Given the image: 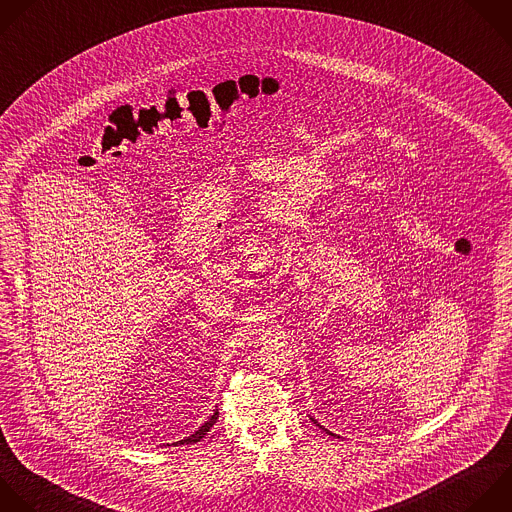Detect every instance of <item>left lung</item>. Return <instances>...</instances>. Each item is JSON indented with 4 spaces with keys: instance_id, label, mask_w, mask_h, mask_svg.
<instances>
[{
    "instance_id": "8db88e82",
    "label": "left lung",
    "mask_w": 512,
    "mask_h": 512,
    "mask_svg": "<svg viewBox=\"0 0 512 512\" xmlns=\"http://www.w3.org/2000/svg\"><path fill=\"white\" fill-rule=\"evenodd\" d=\"M311 420H313V418H311ZM313 424H317V420H313ZM317 426H319V428H321V430H325V428H323V426H321V424H317ZM325 432H327V434H331V432H329V430H325Z\"/></svg>"
}]
</instances>
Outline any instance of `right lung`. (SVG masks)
Returning <instances> with one entry per match:
<instances>
[{
    "mask_svg": "<svg viewBox=\"0 0 512 512\" xmlns=\"http://www.w3.org/2000/svg\"><path fill=\"white\" fill-rule=\"evenodd\" d=\"M217 418H219V412L215 410L213 412V416L199 428V430H195L191 436H187V438H183V440H179V442H175V446L177 444H195V442H201V438H205L207 436V432L213 428V424L217 422ZM166 446H170V444H166Z\"/></svg>",
    "mask_w": 512,
    "mask_h": 512,
    "instance_id": "obj_1",
    "label": "right lung"
}]
</instances>
